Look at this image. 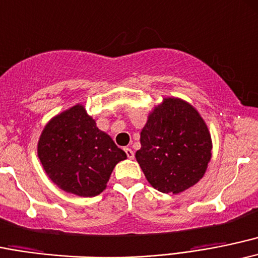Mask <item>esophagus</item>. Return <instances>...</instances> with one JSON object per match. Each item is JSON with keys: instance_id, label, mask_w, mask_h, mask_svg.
<instances>
[{"instance_id": "34e87169", "label": "esophagus", "mask_w": 258, "mask_h": 258, "mask_svg": "<svg viewBox=\"0 0 258 258\" xmlns=\"http://www.w3.org/2000/svg\"><path fill=\"white\" fill-rule=\"evenodd\" d=\"M124 151H125L126 156H128V158H130V160H133V158H134V152H133L132 149H129V147H125V149H124Z\"/></svg>"}]
</instances>
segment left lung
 <instances>
[{"label":"left lung","instance_id":"left-lung-1","mask_svg":"<svg viewBox=\"0 0 258 258\" xmlns=\"http://www.w3.org/2000/svg\"><path fill=\"white\" fill-rule=\"evenodd\" d=\"M135 153L147 181L158 191L179 194L206 173L212 139L202 117L189 102L164 97L150 112Z\"/></svg>","mask_w":258,"mask_h":258}]
</instances>
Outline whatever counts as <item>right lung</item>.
Returning <instances> with one entry per match:
<instances>
[{
    "label": "right lung",
    "mask_w": 258,
    "mask_h": 258,
    "mask_svg": "<svg viewBox=\"0 0 258 258\" xmlns=\"http://www.w3.org/2000/svg\"><path fill=\"white\" fill-rule=\"evenodd\" d=\"M37 156L59 189L82 198L102 192L115 164L126 158L80 103L46 124L37 143Z\"/></svg>",
    "instance_id": "1"
}]
</instances>
